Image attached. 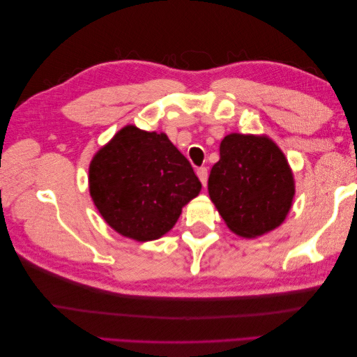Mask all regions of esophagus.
Masks as SVG:
<instances>
[{"label":"esophagus","mask_w":357,"mask_h":357,"mask_svg":"<svg viewBox=\"0 0 357 357\" xmlns=\"http://www.w3.org/2000/svg\"><path fill=\"white\" fill-rule=\"evenodd\" d=\"M196 174H198V178H199V181L202 183V185L206 187V185H207V178H208L206 167H201V169L196 170Z\"/></svg>","instance_id":"obj_1"}]
</instances>
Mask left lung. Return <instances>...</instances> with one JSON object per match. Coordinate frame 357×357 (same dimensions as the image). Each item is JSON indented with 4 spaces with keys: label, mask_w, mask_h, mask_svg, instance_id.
<instances>
[{
    "label": "left lung",
    "mask_w": 357,
    "mask_h": 357,
    "mask_svg": "<svg viewBox=\"0 0 357 357\" xmlns=\"http://www.w3.org/2000/svg\"><path fill=\"white\" fill-rule=\"evenodd\" d=\"M208 195L227 227L255 239L282 225L296 185L284 151L267 135L230 133L219 146Z\"/></svg>",
    "instance_id": "left-lung-1"
}]
</instances>
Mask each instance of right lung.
<instances>
[{"label": "right lung", "mask_w": 357, "mask_h": 357, "mask_svg": "<svg viewBox=\"0 0 357 357\" xmlns=\"http://www.w3.org/2000/svg\"><path fill=\"white\" fill-rule=\"evenodd\" d=\"M190 162L164 132L124 126L93 155L89 192L121 236L149 242L169 233L201 192Z\"/></svg>", "instance_id": "obj_1"}]
</instances>
